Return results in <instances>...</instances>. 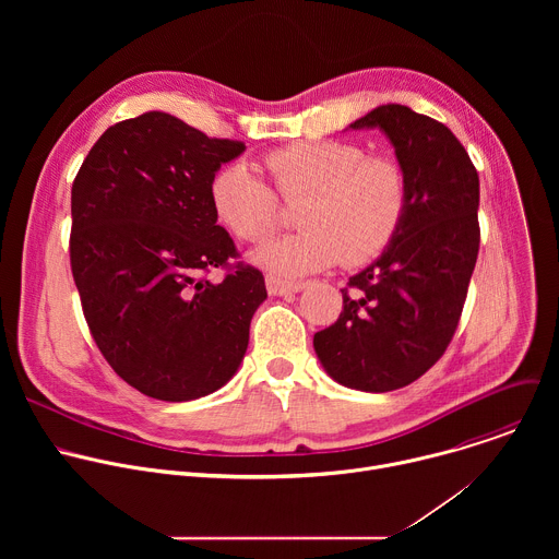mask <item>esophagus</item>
<instances>
[{"mask_svg":"<svg viewBox=\"0 0 559 559\" xmlns=\"http://www.w3.org/2000/svg\"><path fill=\"white\" fill-rule=\"evenodd\" d=\"M265 287H267V294L270 296H287V294H296L302 289L300 283H294V281H283L278 276H265Z\"/></svg>","mask_w":559,"mask_h":559,"instance_id":"1","label":"esophagus"}]
</instances>
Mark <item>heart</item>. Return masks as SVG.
Segmentation results:
<instances>
[{
  "mask_svg": "<svg viewBox=\"0 0 559 559\" xmlns=\"http://www.w3.org/2000/svg\"><path fill=\"white\" fill-rule=\"evenodd\" d=\"M265 168L285 201H305L302 231L274 238L252 261L274 276L296 278L345 261L378 257L407 212V177L389 156H367L352 141H302L265 156ZM210 201L218 221L243 241L265 238L278 223L274 190L243 162L216 170Z\"/></svg>",
  "mask_w": 559,
  "mask_h": 559,
  "instance_id": "b5f03b06",
  "label": "heart"
}]
</instances>
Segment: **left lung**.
Listing matches in <instances>:
<instances>
[{
    "label": "left lung",
    "mask_w": 559,
    "mask_h": 559,
    "mask_svg": "<svg viewBox=\"0 0 559 559\" xmlns=\"http://www.w3.org/2000/svg\"><path fill=\"white\" fill-rule=\"evenodd\" d=\"M349 128L389 139L407 212L382 254L349 278L354 294L341 289L343 313L313 334V352L338 384L384 393L418 380L451 343L480 248V179L453 132L407 106H378Z\"/></svg>",
    "instance_id": "left-lung-1"
}]
</instances>
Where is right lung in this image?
<instances>
[{"label":"right lung","instance_id":"1","mask_svg":"<svg viewBox=\"0 0 559 559\" xmlns=\"http://www.w3.org/2000/svg\"><path fill=\"white\" fill-rule=\"evenodd\" d=\"M246 145L210 139L150 110L108 128L72 183L70 265L91 334L141 393L188 403L218 391L243 362L265 278L238 265L216 225L210 181Z\"/></svg>","mask_w":559,"mask_h":559}]
</instances>
